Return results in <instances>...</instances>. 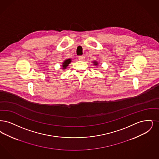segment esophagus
Returning a JSON list of instances; mask_svg holds the SVG:
<instances>
[{
    "label": "esophagus",
    "instance_id": "esophagus-1",
    "mask_svg": "<svg viewBox=\"0 0 159 159\" xmlns=\"http://www.w3.org/2000/svg\"><path fill=\"white\" fill-rule=\"evenodd\" d=\"M78 59H79V60H80V61H83V60L85 59V56H80L78 57Z\"/></svg>",
    "mask_w": 159,
    "mask_h": 159
}]
</instances>
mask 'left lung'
<instances>
[{"label":"left lung","instance_id":"left-lung-1","mask_svg":"<svg viewBox=\"0 0 159 159\" xmlns=\"http://www.w3.org/2000/svg\"><path fill=\"white\" fill-rule=\"evenodd\" d=\"M94 65H97V62H94Z\"/></svg>","mask_w":159,"mask_h":159}]
</instances>
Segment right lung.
<instances>
[{
    "mask_svg": "<svg viewBox=\"0 0 159 159\" xmlns=\"http://www.w3.org/2000/svg\"><path fill=\"white\" fill-rule=\"evenodd\" d=\"M71 62V60L69 59H66V61H65L63 63H62L63 65H62V67H63V69H65L66 68V66H68V65H69V63H70V62Z\"/></svg>",
    "mask_w": 159,
    "mask_h": 159,
    "instance_id": "1",
    "label": "right lung"
}]
</instances>
